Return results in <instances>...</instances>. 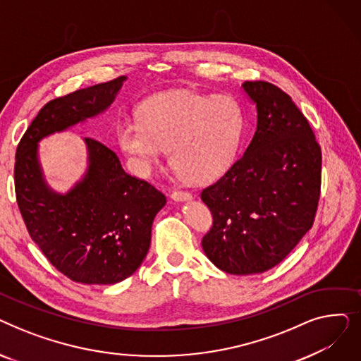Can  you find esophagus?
<instances>
[{"label": "esophagus", "instance_id": "obj_1", "mask_svg": "<svg viewBox=\"0 0 361 361\" xmlns=\"http://www.w3.org/2000/svg\"><path fill=\"white\" fill-rule=\"evenodd\" d=\"M171 199L176 202H190L193 199V196L188 192H183V190H174L171 193Z\"/></svg>", "mask_w": 361, "mask_h": 361}]
</instances>
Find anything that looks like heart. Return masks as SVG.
I'll list each match as a JSON object with an SVG mask.
<instances>
[{"label":"heart","instance_id":"obj_1","mask_svg":"<svg viewBox=\"0 0 361 361\" xmlns=\"http://www.w3.org/2000/svg\"><path fill=\"white\" fill-rule=\"evenodd\" d=\"M136 114V121L118 123L116 139L140 176L164 159L166 149L171 165L192 184L216 180L235 159L244 114L231 97L171 89L145 99Z\"/></svg>","mask_w":361,"mask_h":361}]
</instances>
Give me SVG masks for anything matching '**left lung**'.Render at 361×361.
I'll use <instances>...</instances> for the list:
<instances>
[{
  "instance_id": "1",
  "label": "left lung",
  "mask_w": 361,
  "mask_h": 361,
  "mask_svg": "<svg viewBox=\"0 0 361 361\" xmlns=\"http://www.w3.org/2000/svg\"><path fill=\"white\" fill-rule=\"evenodd\" d=\"M241 87L256 106V131L244 155L200 195L214 215L202 247L218 269L253 275L276 267L312 228L322 152L286 92L268 82Z\"/></svg>"
}]
</instances>
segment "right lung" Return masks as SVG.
I'll use <instances>...</instances> for the list:
<instances>
[{
    "instance_id": "obj_1",
    "label": "right lung",
    "mask_w": 361,
    "mask_h": 361,
    "mask_svg": "<svg viewBox=\"0 0 361 361\" xmlns=\"http://www.w3.org/2000/svg\"><path fill=\"white\" fill-rule=\"evenodd\" d=\"M126 78L48 102L16 152V197L30 238L61 274L89 286H112L135 274L150 247L152 224L166 203L154 185L128 176L116 152L85 137L87 166L70 190L48 184L39 142L104 114Z\"/></svg>"
}]
</instances>
